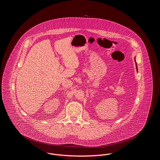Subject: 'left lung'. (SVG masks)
I'll return each instance as SVG.
<instances>
[{"mask_svg":"<svg viewBox=\"0 0 160 160\" xmlns=\"http://www.w3.org/2000/svg\"><path fill=\"white\" fill-rule=\"evenodd\" d=\"M135 62H136V61H135ZM136 67H137V70H138V69H137V62H136Z\"/></svg>","mask_w":160,"mask_h":160,"instance_id":"left-lung-1","label":"left lung"}]
</instances>
